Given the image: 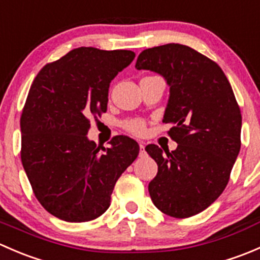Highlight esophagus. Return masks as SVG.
I'll return each mask as SVG.
<instances>
[{"label": "esophagus", "instance_id": "esophagus-1", "mask_svg": "<svg viewBox=\"0 0 260 260\" xmlns=\"http://www.w3.org/2000/svg\"><path fill=\"white\" fill-rule=\"evenodd\" d=\"M140 156H143L145 154V143L143 142H140Z\"/></svg>", "mask_w": 260, "mask_h": 260}]
</instances>
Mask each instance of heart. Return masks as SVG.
<instances>
[{"label": "heart", "mask_w": 260, "mask_h": 260, "mask_svg": "<svg viewBox=\"0 0 260 260\" xmlns=\"http://www.w3.org/2000/svg\"><path fill=\"white\" fill-rule=\"evenodd\" d=\"M124 128L133 135L141 136L145 133L146 124L142 119H128L124 122Z\"/></svg>", "instance_id": "heart-1"}]
</instances>
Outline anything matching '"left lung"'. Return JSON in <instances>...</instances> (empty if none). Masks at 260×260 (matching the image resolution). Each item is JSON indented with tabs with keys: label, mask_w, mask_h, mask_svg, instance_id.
<instances>
[{
	"label": "left lung",
	"mask_w": 260,
	"mask_h": 260,
	"mask_svg": "<svg viewBox=\"0 0 260 260\" xmlns=\"http://www.w3.org/2000/svg\"><path fill=\"white\" fill-rule=\"evenodd\" d=\"M136 68L165 78L170 98L164 123L177 148L146 151L158 166L148 191L154 206L172 217L204 211L222 193L240 151L242 113L221 68L180 44L146 49Z\"/></svg>",
	"instance_id": "left-lung-1"
}]
</instances>
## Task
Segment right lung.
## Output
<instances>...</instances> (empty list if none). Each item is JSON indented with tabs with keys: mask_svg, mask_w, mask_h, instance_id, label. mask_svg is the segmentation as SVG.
Listing matches in <instances>:
<instances>
[{
	"mask_svg": "<svg viewBox=\"0 0 260 260\" xmlns=\"http://www.w3.org/2000/svg\"><path fill=\"white\" fill-rule=\"evenodd\" d=\"M131 50L78 48L46 64L21 114V161L39 203L69 222L96 219L140 146L115 136L101 148L86 137L89 118L107 112L109 84L135 59Z\"/></svg>",
	"mask_w": 260,
	"mask_h": 260,
	"instance_id": "1",
	"label": "right lung"
}]
</instances>
